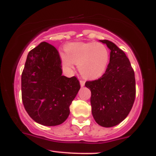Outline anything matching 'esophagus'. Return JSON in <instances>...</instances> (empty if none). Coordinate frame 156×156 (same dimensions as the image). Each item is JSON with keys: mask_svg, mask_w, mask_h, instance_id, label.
Listing matches in <instances>:
<instances>
[{"mask_svg": "<svg viewBox=\"0 0 156 156\" xmlns=\"http://www.w3.org/2000/svg\"><path fill=\"white\" fill-rule=\"evenodd\" d=\"M80 84L81 87H83L84 84H85V81L83 80H80Z\"/></svg>", "mask_w": 156, "mask_h": 156, "instance_id": "1", "label": "esophagus"}]
</instances>
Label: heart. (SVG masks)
Masks as SVG:
<instances>
[{
	"instance_id": "obj_1",
	"label": "heart",
	"mask_w": 156,
	"mask_h": 156,
	"mask_svg": "<svg viewBox=\"0 0 156 156\" xmlns=\"http://www.w3.org/2000/svg\"><path fill=\"white\" fill-rule=\"evenodd\" d=\"M65 54H62L64 65L72 67L77 64L82 76L96 78L101 76L106 69L109 60V51L104 44L100 42H76L66 48Z\"/></svg>"
}]
</instances>
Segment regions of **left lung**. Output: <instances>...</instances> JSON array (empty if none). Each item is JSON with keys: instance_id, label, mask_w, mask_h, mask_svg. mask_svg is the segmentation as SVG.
I'll list each match as a JSON object with an SVG mask.
<instances>
[{"instance_id": "left-lung-1", "label": "left lung", "mask_w": 156, "mask_h": 156, "mask_svg": "<svg viewBox=\"0 0 156 156\" xmlns=\"http://www.w3.org/2000/svg\"><path fill=\"white\" fill-rule=\"evenodd\" d=\"M110 49V62L104 74L85 86L91 91V105L94 120L105 128L123 121L133 107L136 97L133 69L125 53L111 41L101 40Z\"/></svg>"}]
</instances>
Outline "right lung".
<instances>
[{
	"label": "right lung",
	"instance_id": "add662e5",
	"mask_svg": "<svg viewBox=\"0 0 156 156\" xmlns=\"http://www.w3.org/2000/svg\"><path fill=\"white\" fill-rule=\"evenodd\" d=\"M62 60L54 46L43 42L28 53L21 76L22 101L35 122L45 126L63 123L80 88L76 76H62Z\"/></svg>",
	"mask_w": 156,
	"mask_h": 156
}]
</instances>
